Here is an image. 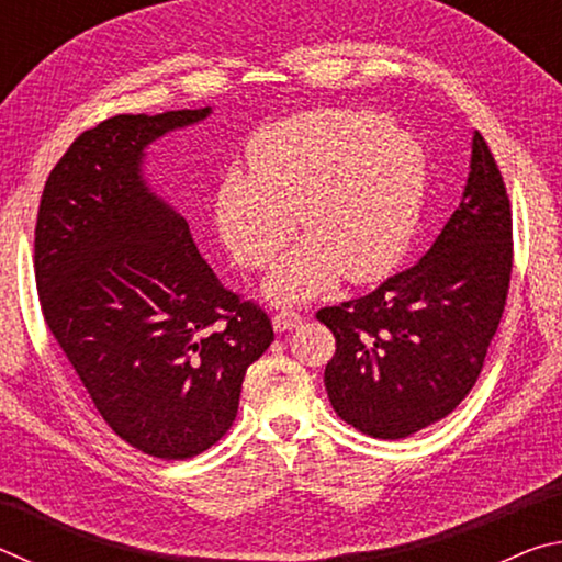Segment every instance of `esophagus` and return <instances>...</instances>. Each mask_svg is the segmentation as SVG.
Masks as SVG:
<instances>
[{
  "instance_id": "esophagus-1",
  "label": "esophagus",
  "mask_w": 562,
  "mask_h": 562,
  "mask_svg": "<svg viewBox=\"0 0 562 562\" xmlns=\"http://www.w3.org/2000/svg\"><path fill=\"white\" fill-rule=\"evenodd\" d=\"M302 325V315H297L294 310H280L278 315L272 317V327L274 331H290L294 327Z\"/></svg>"
}]
</instances>
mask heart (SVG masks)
Segmentation results:
<instances>
[{
	"label": "heart",
	"mask_w": 562,
	"mask_h": 562,
	"mask_svg": "<svg viewBox=\"0 0 562 562\" xmlns=\"http://www.w3.org/2000/svg\"><path fill=\"white\" fill-rule=\"evenodd\" d=\"M250 176L231 170L215 225L233 260L262 270L294 235H307L265 280L272 302H302L386 278L404 258L426 190V158L406 131L372 111L319 109L255 133Z\"/></svg>",
	"instance_id": "heart-1"
}]
</instances>
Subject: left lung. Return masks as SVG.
<instances>
[{
  "label": "left lung",
  "instance_id": "8db88e82",
  "mask_svg": "<svg viewBox=\"0 0 562 562\" xmlns=\"http://www.w3.org/2000/svg\"><path fill=\"white\" fill-rule=\"evenodd\" d=\"M510 240L506 183L475 131L461 205L431 250L364 297L317 312L337 339L325 386L339 418L406 439L463 402L506 307Z\"/></svg>",
  "mask_w": 562,
  "mask_h": 562
}]
</instances>
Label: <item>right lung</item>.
<instances>
[{
	"label": "right lung",
	"instance_id": "obj_1",
	"mask_svg": "<svg viewBox=\"0 0 562 562\" xmlns=\"http://www.w3.org/2000/svg\"><path fill=\"white\" fill-rule=\"evenodd\" d=\"M207 116L123 113L83 131L46 178L34 231L46 327L103 422L164 461L223 439L247 367L274 339L268 312L217 280L140 168L156 138Z\"/></svg>",
	"mask_w": 562,
	"mask_h": 562
}]
</instances>
